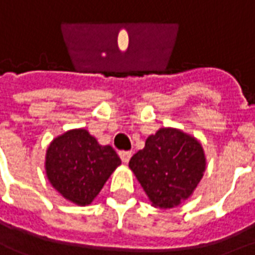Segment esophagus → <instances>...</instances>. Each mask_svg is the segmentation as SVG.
I'll use <instances>...</instances> for the list:
<instances>
[{
  "label": "esophagus",
  "instance_id": "esophagus-1",
  "mask_svg": "<svg viewBox=\"0 0 255 255\" xmlns=\"http://www.w3.org/2000/svg\"><path fill=\"white\" fill-rule=\"evenodd\" d=\"M119 155H120V159H122L124 163H128V160H129L132 156V152L131 151H120Z\"/></svg>",
  "mask_w": 255,
  "mask_h": 255
}]
</instances>
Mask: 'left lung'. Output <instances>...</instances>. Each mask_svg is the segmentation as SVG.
Returning <instances> with one entry per match:
<instances>
[{
	"label": "left lung",
	"mask_w": 255,
	"mask_h": 255,
	"mask_svg": "<svg viewBox=\"0 0 255 255\" xmlns=\"http://www.w3.org/2000/svg\"><path fill=\"white\" fill-rule=\"evenodd\" d=\"M129 168L152 206L172 209L191 197L206 170L202 144L176 128L149 135L144 148L129 160Z\"/></svg>",
	"instance_id": "left-lung-1"
}]
</instances>
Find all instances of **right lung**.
I'll return each mask as SVG.
<instances>
[{
    "label": "right lung",
    "mask_w": 255,
    "mask_h": 255,
    "mask_svg": "<svg viewBox=\"0 0 255 255\" xmlns=\"http://www.w3.org/2000/svg\"><path fill=\"white\" fill-rule=\"evenodd\" d=\"M120 164L116 151L99 144L84 128L64 132L46 149L48 180L65 199L79 206L91 205Z\"/></svg>",
    "instance_id": "1"
}]
</instances>
